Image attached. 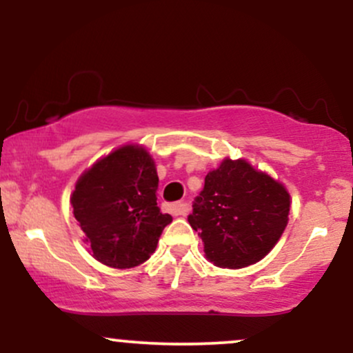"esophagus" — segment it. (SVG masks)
<instances>
[{
	"instance_id": "1",
	"label": "esophagus",
	"mask_w": 353,
	"mask_h": 353,
	"mask_svg": "<svg viewBox=\"0 0 353 353\" xmlns=\"http://www.w3.org/2000/svg\"><path fill=\"white\" fill-rule=\"evenodd\" d=\"M165 210L171 212L172 216H184L188 212V204L185 202H176V204H168L165 205Z\"/></svg>"
}]
</instances>
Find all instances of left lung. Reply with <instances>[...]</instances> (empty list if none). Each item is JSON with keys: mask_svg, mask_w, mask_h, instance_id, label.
Here are the masks:
<instances>
[{"mask_svg": "<svg viewBox=\"0 0 353 353\" xmlns=\"http://www.w3.org/2000/svg\"><path fill=\"white\" fill-rule=\"evenodd\" d=\"M192 208L188 221L199 232L208 261L242 269L264 259L279 242L289 222L290 194L245 159L225 157L208 172Z\"/></svg>", "mask_w": 353, "mask_h": 353, "instance_id": "left-lung-1", "label": "left lung"}]
</instances>
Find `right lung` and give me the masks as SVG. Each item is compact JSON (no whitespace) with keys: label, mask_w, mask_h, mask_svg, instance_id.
Masks as SVG:
<instances>
[{"label":"right lung","mask_w":353,"mask_h":353,"mask_svg":"<svg viewBox=\"0 0 353 353\" xmlns=\"http://www.w3.org/2000/svg\"><path fill=\"white\" fill-rule=\"evenodd\" d=\"M157 184L152 156L139 144L121 145L81 174L71 205L96 261L131 269L151 257L172 222L157 208Z\"/></svg>","instance_id":"right-lung-1"}]
</instances>
